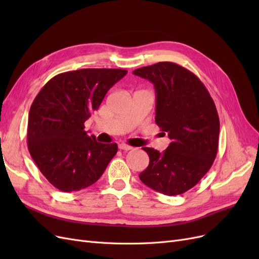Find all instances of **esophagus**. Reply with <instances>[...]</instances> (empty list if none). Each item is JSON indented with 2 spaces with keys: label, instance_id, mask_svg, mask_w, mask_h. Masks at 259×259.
Returning a JSON list of instances; mask_svg holds the SVG:
<instances>
[{
  "label": "esophagus",
  "instance_id": "34e87169",
  "mask_svg": "<svg viewBox=\"0 0 259 259\" xmlns=\"http://www.w3.org/2000/svg\"><path fill=\"white\" fill-rule=\"evenodd\" d=\"M119 149H121V150H124V151H128V150H132L133 147L127 144H120Z\"/></svg>",
  "mask_w": 259,
  "mask_h": 259
}]
</instances>
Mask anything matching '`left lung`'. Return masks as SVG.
<instances>
[{"mask_svg": "<svg viewBox=\"0 0 259 259\" xmlns=\"http://www.w3.org/2000/svg\"><path fill=\"white\" fill-rule=\"evenodd\" d=\"M133 73L154 85L155 123L170 139L163 152L143 148L149 165L139 178L163 194H182L200 182L216 158L219 117L214 100L197 75L174 62H158Z\"/></svg>", "mask_w": 259, "mask_h": 259, "instance_id": "1", "label": "left lung"}]
</instances>
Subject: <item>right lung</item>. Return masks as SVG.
Masks as SVG:
<instances>
[{"mask_svg":"<svg viewBox=\"0 0 259 259\" xmlns=\"http://www.w3.org/2000/svg\"><path fill=\"white\" fill-rule=\"evenodd\" d=\"M127 73L123 69H80L57 74L38 92L28 119V149L45 178L64 192L95 184L117 145L96 142L84 122L107 92Z\"/></svg>","mask_w":259,"mask_h":259,"instance_id":"add662e5","label":"right lung"}]
</instances>
